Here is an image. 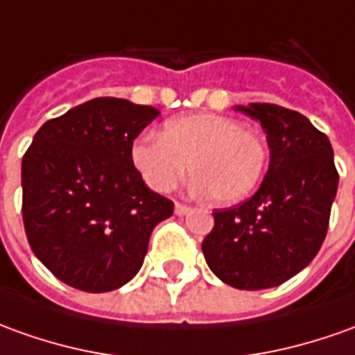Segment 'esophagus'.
I'll use <instances>...</instances> for the list:
<instances>
[{"instance_id":"34e87169","label":"esophagus","mask_w":355,"mask_h":355,"mask_svg":"<svg viewBox=\"0 0 355 355\" xmlns=\"http://www.w3.org/2000/svg\"><path fill=\"white\" fill-rule=\"evenodd\" d=\"M189 210H191V207H187V205H183V202H175V214H178V216L187 214Z\"/></svg>"}]
</instances>
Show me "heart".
<instances>
[{
    "label": "heart",
    "mask_w": 355,
    "mask_h": 355,
    "mask_svg": "<svg viewBox=\"0 0 355 355\" xmlns=\"http://www.w3.org/2000/svg\"><path fill=\"white\" fill-rule=\"evenodd\" d=\"M129 158L145 183L172 191L189 172L193 187L220 205L245 199L265 173L268 150L263 137L228 116L199 112L164 123L160 137H137Z\"/></svg>",
    "instance_id": "obj_1"
}]
</instances>
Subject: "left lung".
<instances>
[{"mask_svg": "<svg viewBox=\"0 0 355 355\" xmlns=\"http://www.w3.org/2000/svg\"><path fill=\"white\" fill-rule=\"evenodd\" d=\"M265 129L268 172L238 207L214 210L202 255L222 282L265 290L290 280L319 253L338 189L329 137L300 112L276 104L236 106Z\"/></svg>", "mask_w": 355, "mask_h": 355, "instance_id": "left-lung-1", "label": "left lung"}]
</instances>
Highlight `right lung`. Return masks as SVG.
Returning a JSON list of instances; mask_svg holds the SVG:
<instances>
[{"label":"right lung","instance_id":"obj_1","mask_svg":"<svg viewBox=\"0 0 355 355\" xmlns=\"http://www.w3.org/2000/svg\"><path fill=\"white\" fill-rule=\"evenodd\" d=\"M160 112L94 98L46 121L23 156V222L34 255L61 282L112 292L143 266L173 202L150 191L129 148Z\"/></svg>","mask_w":355,"mask_h":355}]
</instances>
